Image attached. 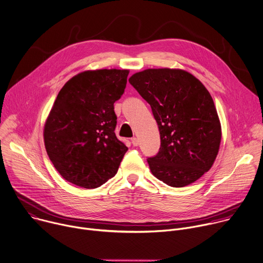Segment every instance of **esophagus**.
<instances>
[{
  "instance_id": "1",
  "label": "esophagus",
  "mask_w": 263,
  "mask_h": 263,
  "mask_svg": "<svg viewBox=\"0 0 263 263\" xmlns=\"http://www.w3.org/2000/svg\"><path fill=\"white\" fill-rule=\"evenodd\" d=\"M131 142H132V144H133L134 146H137V145L139 144V140H138V138H136V137L131 138Z\"/></svg>"
}]
</instances>
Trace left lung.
Returning <instances> with one entry per match:
<instances>
[{
    "label": "left lung",
    "mask_w": 263,
    "mask_h": 263,
    "mask_svg": "<svg viewBox=\"0 0 263 263\" xmlns=\"http://www.w3.org/2000/svg\"><path fill=\"white\" fill-rule=\"evenodd\" d=\"M130 84L151 105L161 146L147 158L154 176L170 187L188 186L211 169L219 152L221 124L205 86L180 69H147Z\"/></svg>",
    "instance_id": "obj_1"
}]
</instances>
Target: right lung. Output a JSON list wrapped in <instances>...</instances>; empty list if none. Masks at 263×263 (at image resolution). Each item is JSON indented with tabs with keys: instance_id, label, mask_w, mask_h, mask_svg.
Segmentation results:
<instances>
[{
	"instance_id": "add662e5",
	"label": "right lung",
	"mask_w": 263,
	"mask_h": 263,
	"mask_svg": "<svg viewBox=\"0 0 263 263\" xmlns=\"http://www.w3.org/2000/svg\"><path fill=\"white\" fill-rule=\"evenodd\" d=\"M128 70L84 71L62 87L44 126L47 155L61 176L85 189L114 178L126 144L115 130V102L125 92Z\"/></svg>"
}]
</instances>
